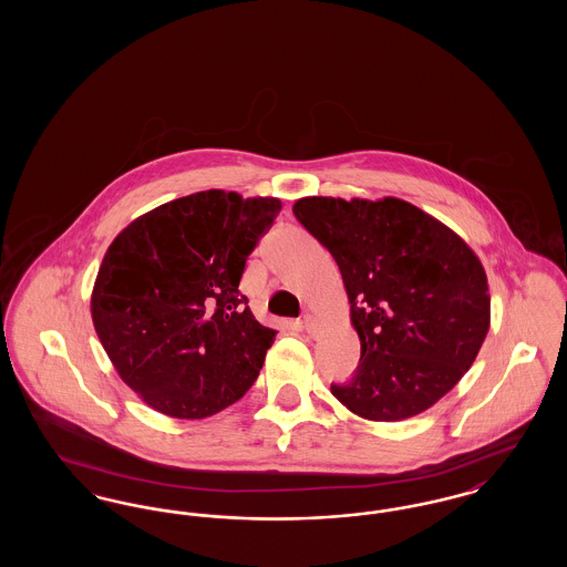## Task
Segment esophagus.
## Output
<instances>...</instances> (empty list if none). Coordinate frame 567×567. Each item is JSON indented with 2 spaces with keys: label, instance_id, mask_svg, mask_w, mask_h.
I'll return each mask as SVG.
<instances>
[{
  "label": "esophagus",
  "instance_id": "34e87169",
  "mask_svg": "<svg viewBox=\"0 0 567 567\" xmlns=\"http://www.w3.org/2000/svg\"><path fill=\"white\" fill-rule=\"evenodd\" d=\"M301 327H303V329H306V333H308V336H312V338L321 333V323H319L315 317H310V315H306V317L301 319Z\"/></svg>",
  "mask_w": 567,
  "mask_h": 567
}]
</instances>
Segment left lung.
Here are the masks:
<instances>
[{"label": "left lung", "instance_id": "8db88e82", "mask_svg": "<svg viewBox=\"0 0 567 567\" xmlns=\"http://www.w3.org/2000/svg\"><path fill=\"white\" fill-rule=\"evenodd\" d=\"M297 220L336 259L361 359L331 384L352 414L395 423L442 400L472 368L491 324L478 255L400 197H301Z\"/></svg>", "mask_w": 567, "mask_h": 567}]
</instances>
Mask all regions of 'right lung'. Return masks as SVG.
<instances>
[{
    "label": "right lung",
    "instance_id": "right-lung-1",
    "mask_svg": "<svg viewBox=\"0 0 567 567\" xmlns=\"http://www.w3.org/2000/svg\"><path fill=\"white\" fill-rule=\"evenodd\" d=\"M280 208L278 197L199 190L137 216L112 240L91 319L144 404L197 421L252 386L276 331L252 317L238 287Z\"/></svg>",
    "mask_w": 567,
    "mask_h": 567
}]
</instances>
